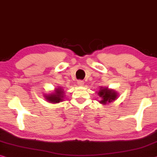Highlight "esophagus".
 Instances as JSON below:
<instances>
[{"label": "esophagus", "instance_id": "esophagus-1", "mask_svg": "<svg viewBox=\"0 0 157 157\" xmlns=\"http://www.w3.org/2000/svg\"><path fill=\"white\" fill-rule=\"evenodd\" d=\"M78 84L79 86H82L84 84V81L82 80H79L78 82Z\"/></svg>", "mask_w": 157, "mask_h": 157}]
</instances>
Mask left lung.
Wrapping results in <instances>:
<instances>
[{"label":"left lung","mask_w":157,"mask_h":157,"mask_svg":"<svg viewBox=\"0 0 157 157\" xmlns=\"http://www.w3.org/2000/svg\"><path fill=\"white\" fill-rule=\"evenodd\" d=\"M98 94L101 98V101H99V103L102 105H107V104L110 103L111 102L118 98V94L115 90L108 89V87H103V86L100 88Z\"/></svg>","instance_id":"1"}]
</instances>
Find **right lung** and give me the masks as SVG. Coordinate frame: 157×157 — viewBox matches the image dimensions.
I'll list each match as a JSON object with an SVG mask.
<instances>
[{"label": "right lung", "mask_w": 157, "mask_h": 157, "mask_svg": "<svg viewBox=\"0 0 157 157\" xmlns=\"http://www.w3.org/2000/svg\"><path fill=\"white\" fill-rule=\"evenodd\" d=\"M65 96V92L62 87H57L52 93L44 95L46 100L52 103H59L63 101Z\"/></svg>", "instance_id": "1"}]
</instances>
